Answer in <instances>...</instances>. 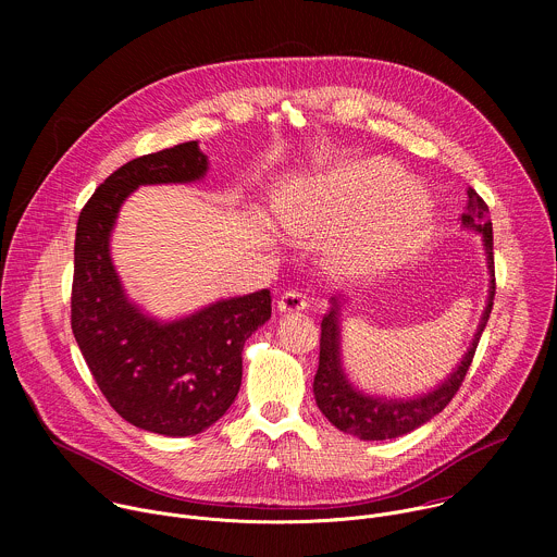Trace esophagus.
I'll return each mask as SVG.
<instances>
[{"instance_id":"1","label":"esophagus","mask_w":557,"mask_h":557,"mask_svg":"<svg viewBox=\"0 0 557 557\" xmlns=\"http://www.w3.org/2000/svg\"><path fill=\"white\" fill-rule=\"evenodd\" d=\"M306 306H308V299H306V295H304L301 290H297V288H288V290L280 297V301H277V308H280L282 312L304 310Z\"/></svg>"}]
</instances>
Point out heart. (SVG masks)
<instances>
[{"instance_id":"obj_1","label":"heart","mask_w":557,"mask_h":557,"mask_svg":"<svg viewBox=\"0 0 557 557\" xmlns=\"http://www.w3.org/2000/svg\"><path fill=\"white\" fill-rule=\"evenodd\" d=\"M314 207L301 209L297 224L329 231L361 218L359 240L337 253L346 273H366L399 262L430 224L428 194L414 183H401V170L383 158L352 163L322 181L314 189Z\"/></svg>"}]
</instances>
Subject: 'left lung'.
Segmentation results:
<instances>
[{"mask_svg":"<svg viewBox=\"0 0 557 557\" xmlns=\"http://www.w3.org/2000/svg\"><path fill=\"white\" fill-rule=\"evenodd\" d=\"M490 207L487 202L475 194V189H467V207L462 213V224L471 226L485 237L487 249V264L492 275L490 286V301L483 312V322L475 333L467 355L462 357L456 372L445 379L434 392H428L419 399L410 401H387V399H374V396H366L357 392L342 370L339 359V322H337V299H333V308L322 320V344H320V368H317L312 392L314 401L324 412V417L342 432L363 438V441H385L404 436L419 425L428 423L432 417L445 410V406L454 399L458 387L465 381V374L473 361L475 346L485 331V324L490 320V312L494 308V295H496V271H494V231L492 222L487 218Z\"/></svg>","mask_w":557,"mask_h":557,"instance_id":"left-lung-1","label":"left lung"}]
</instances>
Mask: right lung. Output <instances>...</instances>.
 Wrapping results in <instances>:
<instances>
[{"mask_svg":"<svg viewBox=\"0 0 557 557\" xmlns=\"http://www.w3.org/2000/svg\"><path fill=\"white\" fill-rule=\"evenodd\" d=\"M207 172L196 140L145 153L106 178L78 213L70 324L108 399L132 425L194 436L213 425L243 383L245 342L271 317V290L215 301L161 324L127 301L110 260L123 200L140 185L191 183Z\"/></svg>","mask_w":557,"mask_h":557,"instance_id":"obj_1","label":"right lung"}]
</instances>
